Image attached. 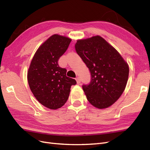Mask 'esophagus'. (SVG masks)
Masks as SVG:
<instances>
[{
    "instance_id": "esophagus-1",
    "label": "esophagus",
    "mask_w": 150,
    "mask_h": 150,
    "mask_svg": "<svg viewBox=\"0 0 150 150\" xmlns=\"http://www.w3.org/2000/svg\"><path fill=\"white\" fill-rule=\"evenodd\" d=\"M76 82L78 84L81 83V79H80L79 77H77V78H76Z\"/></svg>"
}]
</instances>
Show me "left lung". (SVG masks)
Wrapping results in <instances>:
<instances>
[{
    "label": "left lung",
    "mask_w": 150,
    "mask_h": 150,
    "mask_svg": "<svg viewBox=\"0 0 150 150\" xmlns=\"http://www.w3.org/2000/svg\"><path fill=\"white\" fill-rule=\"evenodd\" d=\"M75 49L91 73L89 84L83 85L88 101L98 109L110 107L125 91L129 76L128 64L99 35L78 40Z\"/></svg>",
    "instance_id": "obj_1"
}]
</instances>
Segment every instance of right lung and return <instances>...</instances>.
I'll return each mask as SVG.
<instances>
[{"instance_id": "add662e5", "label": "right lung", "mask_w": 150, "mask_h": 150, "mask_svg": "<svg viewBox=\"0 0 150 150\" xmlns=\"http://www.w3.org/2000/svg\"><path fill=\"white\" fill-rule=\"evenodd\" d=\"M71 39L54 34L35 52L28 72L30 89L43 106L51 110L61 108L67 101L72 85L76 81L66 76L58 60L66 51Z\"/></svg>"}]
</instances>
